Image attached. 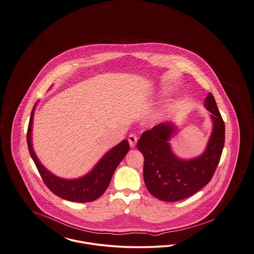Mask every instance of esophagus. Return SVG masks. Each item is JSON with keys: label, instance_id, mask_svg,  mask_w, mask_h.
<instances>
[{"label": "esophagus", "instance_id": "34e87169", "mask_svg": "<svg viewBox=\"0 0 254 254\" xmlns=\"http://www.w3.org/2000/svg\"><path fill=\"white\" fill-rule=\"evenodd\" d=\"M137 141H138V138H137V136L135 134H130L128 136V143H129V145H130L131 147H134L136 145Z\"/></svg>", "mask_w": 254, "mask_h": 254}]
</instances>
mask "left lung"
<instances>
[{
  "label": "left lung",
  "instance_id": "left-lung-1",
  "mask_svg": "<svg viewBox=\"0 0 254 254\" xmlns=\"http://www.w3.org/2000/svg\"><path fill=\"white\" fill-rule=\"evenodd\" d=\"M205 109L211 113L213 130L205 152L191 160H181L171 151L169 139L174 126L159 124L143 132L137 147L145 157L144 180L149 193L165 202L186 199L211 180L225 144V123L213 95L205 100Z\"/></svg>",
  "mask_w": 254,
  "mask_h": 254
}]
</instances>
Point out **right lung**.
<instances>
[{"instance_id": "obj_1", "label": "right lung", "mask_w": 254, "mask_h": 254, "mask_svg": "<svg viewBox=\"0 0 254 254\" xmlns=\"http://www.w3.org/2000/svg\"><path fill=\"white\" fill-rule=\"evenodd\" d=\"M34 109L35 107L31 111V116L29 119L26 134V140L30 156L33 159L37 169L45 185L53 193L56 194L63 199L71 202L87 203L92 202L99 197H101L108 189L115 169L121 163L126 154L128 152V142L127 140H124L119 145L110 149L109 152H107L105 156L100 160L95 168L84 177L74 180L62 179L53 175L48 169L44 168V166L38 160L36 154L34 153L31 144V127Z\"/></svg>"}]
</instances>
